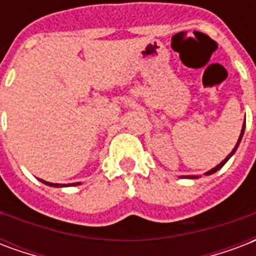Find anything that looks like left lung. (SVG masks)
<instances>
[{
    "instance_id": "obj_1",
    "label": "left lung",
    "mask_w": 256,
    "mask_h": 256,
    "mask_svg": "<svg viewBox=\"0 0 256 256\" xmlns=\"http://www.w3.org/2000/svg\"><path fill=\"white\" fill-rule=\"evenodd\" d=\"M244 126H246V124H244V126H243V128H242V134H240V136H239V140H238V143H236L235 148L232 150V152H230V155H228V156H226V159H224V160H222V163H220V164H217V166L214 167V168H212V170H209V172H205V174H206V176H210V174H213V172H216L217 170H220V168H222V167L224 166V164H226V162H228V159H230V158L232 156V155H234V154H235L236 148H238V146H239V143H240V140H242V138H243V134H244ZM188 178H197V176H188Z\"/></svg>"
}]
</instances>
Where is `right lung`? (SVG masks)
Returning a JSON list of instances; mask_svg holds the SVG:
<instances>
[{
	"instance_id": "1",
	"label": "right lung",
	"mask_w": 256,
	"mask_h": 256,
	"mask_svg": "<svg viewBox=\"0 0 256 256\" xmlns=\"http://www.w3.org/2000/svg\"><path fill=\"white\" fill-rule=\"evenodd\" d=\"M43 184L48 186H55V188H63V186H76V185H80V184H68V185H64V184H51V182H46V180H40Z\"/></svg>"
}]
</instances>
